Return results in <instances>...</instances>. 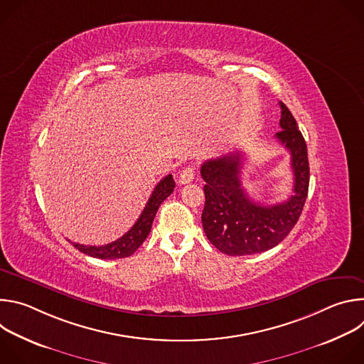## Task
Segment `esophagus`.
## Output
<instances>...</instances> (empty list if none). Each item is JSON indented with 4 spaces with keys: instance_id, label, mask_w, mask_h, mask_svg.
Returning <instances> with one entry per match:
<instances>
[{
    "instance_id": "34e87169",
    "label": "esophagus",
    "mask_w": 364,
    "mask_h": 364,
    "mask_svg": "<svg viewBox=\"0 0 364 364\" xmlns=\"http://www.w3.org/2000/svg\"><path fill=\"white\" fill-rule=\"evenodd\" d=\"M193 180H194V170L191 167H186L178 176V184L181 186L191 183Z\"/></svg>"
}]
</instances>
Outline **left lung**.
I'll return each mask as SVG.
<instances>
[{
  "mask_svg": "<svg viewBox=\"0 0 364 364\" xmlns=\"http://www.w3.org/2000/svg\"><path fill=\"white\" fill-rule=\"evenodd\" d=\"M281 131L275 138L289 151L294 173L292 196L264 205L249 198L240 183L242 152L205 161L200 174L205 203L201 223L207 239L230 256L261 253L281 243L296 225L308 196L309 166L305 139L289 109L279 102Z\"/></svg>",
  "mask_w": 364,
  "mask_h": 364,
  "instance_id": "8db88e82",
  "label": "left lung"
}]
</instances>
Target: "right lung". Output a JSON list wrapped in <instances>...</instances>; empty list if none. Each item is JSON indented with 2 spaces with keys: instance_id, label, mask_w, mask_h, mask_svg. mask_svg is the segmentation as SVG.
Wrapping results in <instances>:
<instances>
[{
  "instance_id": "add662e5",
  "label": "right lung",
  "mask_w": 364,
  "mask_h": 364,
  "mask_svg": "<svg viewBox=\"0 0 364 364\" xmlns=\"http://www.w3.org/2000/svg\"><path fill=\"white\" fill-rule=\"evenodd\" d=\"M176 183L173 180V176H166L157 186H155L151 197L148 198V203L145 204L144 210L135 225L119 239H117L112 243L103 245V246H86L73 243V246L80 250L85 255H89L92 257L97 259H119L131 256L146 239V236L151 232V226L154 222L155 215H157L159 207L161 203L174 191ZM70 242V240H69Z\"/></svg>"
}]
</instances>
